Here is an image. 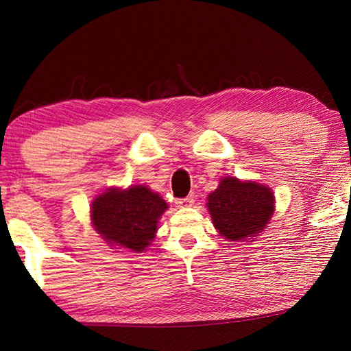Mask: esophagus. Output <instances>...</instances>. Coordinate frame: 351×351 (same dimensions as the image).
I'll use <instances>...</instances> for the list:
<instances>
[{
  "mask_svg": "<svg viewBox=\"0 0 351 351\" xmlns=\"http://www.w3.org/2000/svg\"><path fill=\"white\" fill-rule=\"evenodd\" d=\"M193 203H195V199L192 197H187V198H182V199L176 201L178 207H192Z\"/></svg>",
  "mask_w": 351,
  "mask_h": 351,
  "instance_id": "34e87169",
  "label": "esophagus"
}]
</instances>
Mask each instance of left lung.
<instances>
[{
  "mask_svg": "<svg viewBox=\"0 0 351 351\" xmlns=\"http://www.w3.org/2000/svg\"><path fill=\"white\" fill-rule=\"evenodd\" d=\"M207 210L217 232L232 243H251L268 228L276 210L272 189L258 181L224 176L207 195Z\"/></svg>",
  "mask_w": 351,
  "mask_h": 351,
  "instance_id": "obj_1",
  "label": "left lung"
}]
</instances>
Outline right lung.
I'll return each instance as SVG.
<instances>
[{
	"label": "right lung",
	"instance_id": "1",
	"mask_svg": "<svg viewBox=\"0 0 351 351\" xmlns=\"http://www.w3.org/2000/svg\"><path fill=\"white\" fill-rule=\"evenodd\" d=\"M169 209L162 197L144 184L110 187L91 201L94 230L112 249L144 252L158 232V223Z\"/></svg>",
	"mask_w": 351,
	"mask_h": 351
}]
</instances>
